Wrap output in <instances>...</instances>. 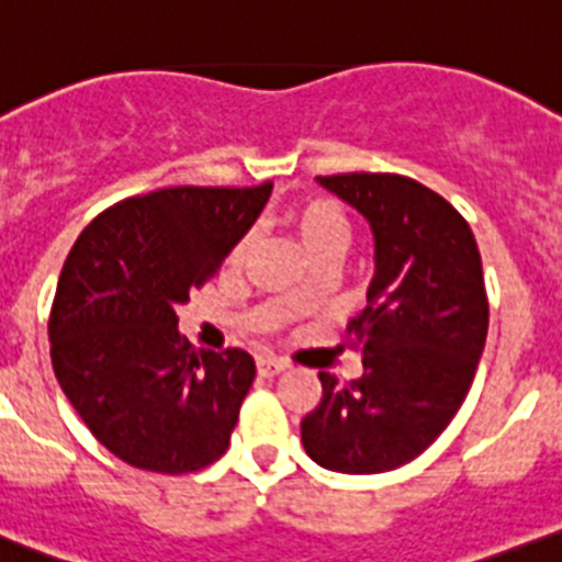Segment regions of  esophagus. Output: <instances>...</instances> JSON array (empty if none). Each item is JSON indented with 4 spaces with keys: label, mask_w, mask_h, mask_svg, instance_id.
Instances as JSON below:
<instances>
[{
    "label": "esophagus",
    "mask_w": 562,
    "mask_h": 562,
    "mask_svg": "<svg viewBox=\"0 0 562 562\" xmlns=\"http://www.w3.org/2000/svg\"><path fill=\"white\" fill-rule=\"evenodd\" d=\"M286 367H290V364H286L284 358H278V356H259V358H256V370H259L261 378L278 375V372H284Z\"/></svg>",
    "instance_id": "esophagus-1"
}]
</instances>
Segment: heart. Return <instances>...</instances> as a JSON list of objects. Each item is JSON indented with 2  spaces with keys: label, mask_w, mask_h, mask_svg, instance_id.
<instances>
[{
  "label": "heart",
  "mask_w": 562,
  "mask_h": 562,
  "mask_svg": "<svg viewBox=\"0 0 562 562\" xmlns=\"http://www.w3.org/2000/svg\"><path fill=\"white\" fill-rule=\"evenodd\" d=\"M292 226H295L297 239H301L303 250L308 254V259L323 254H336L345 256L347 248H350L352 228L350 221H347L345 212L328 201V198H314V201H306L303 206H297L292 212ZM250 248V234L239 239L232 250V261H239ZM301 301V286H292L286 292V303Z\"/></svg>",
  "instance_id": "b5f03b06"
}]
</instances>
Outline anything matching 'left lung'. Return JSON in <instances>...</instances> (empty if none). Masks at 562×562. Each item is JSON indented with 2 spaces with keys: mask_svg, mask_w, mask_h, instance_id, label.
<instances>
[{
  "mask_svg": "<svg viewBox=\"0 0 562 562\" xmlns=\"http://www.w3.org/2000/svg\"><path fill=\"white\" fill-rule=\"evenodd\" d=\"M317 184L370 223L375 272L367 308L347 325L364 375L341 386L319 372L323 400L301 422L303 447L330 472H392L467 400L488 334L483 261L469 223L419 181L341 173Z\"/></svg>",
  "mask_w": 562,
  "mask_h": 562,
  "instance_id": "8db88e82",
  "label": "left lung"
}]
</instances>
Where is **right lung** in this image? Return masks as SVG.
Instances as JSON below:
<instances>
[{
	"instance_id": "right-lung-1",
	"label": "right lung",
	"mask_w": 562,
	"mask_h": 562,
	"mask_svg": "<svg viewBox=\"0 0 562 562\" xmlns=\"http://www.w3.org/2000/svg\"><path fill=\"white\" fill-rule=\"evenodd\" d=\"M272 184L168 187L101 212L74 243L49 317L68 403L130 467L187 474L226 452L256 378L245 350H195L176 308L221 270Z\"/></svg>"
}]
</instances>
